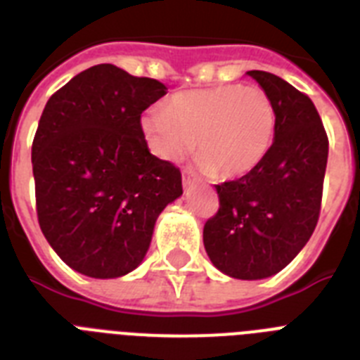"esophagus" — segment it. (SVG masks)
Masks as SVG:
<instances>
[{
  "mask_svg": "<svg viewBox=\"0 0 360 360\" xmlns=\"http://www.w3.org/2000/svg\"><path fill=\"white\" fill-rule=\"evenodd\" d=\"M193 183V179L190 176H186V174H183V184L184 186H190V184Z\"/></svg>",
  "mask_w": 360,
  "mask_h": 360,
  "instance_id": "1",
  "label": "esophagus"
}]
</instances>
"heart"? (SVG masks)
I'll return each instance as SVG.
<instances>
[{"instance_id": "b5f03b06", "label": "heart", "mask_w": 360, "mask_h": 360, "mask_svg": "<svg viewBox=\"0 0 360 360\" xmlns=\"http://www.w3.org/2000/svg\"><path fill=\"white\" fill-rule=\"evenodd\" d=\"M277 130L271 98L257 85H219L172 96L165 110L143 117V132L159 158L177 161L193 148L206 174L243 177L266 159Z\"/></svg>"}]
</instances>
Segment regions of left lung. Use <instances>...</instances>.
<instances>
[{"mask_svg": "<svg viewBox=\"0 0 360 360\" xmlns=\"http://www.w3.org/2000/svg\"><path fill=\"white\" fill-rule=\"evenodd\" d=\"M271 98L277 130L266 159L246 176L215 184L219 210L202 243L214 266L255 281L288 266L317 226L328 136L306 94L262 70L246 72Z\"/></svg>", "mask_w": 360, "mask_h": 360, "instance_id": "left-lung-1", "label": "left lung"}]
</instances>
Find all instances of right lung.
Returning <instances> with one entry per match:
<instances>
[{"instance_id":"right-lung-1","label":"right lung","mask_w":360,"mask_h":360,"mask_svg":"<svg viewBox=\"0 0 360 360\" xmlns=\"http://www.w3.org/2000/svg\"><path fill=\"white\" fill-rule=\"evenodd\" d=\"M167 94L161 81L96 65L46 101L32 141L41 232L72 270L114 279L136 270L181 172L150 154L141 114Z\"/></svg>"}]
</instances>
